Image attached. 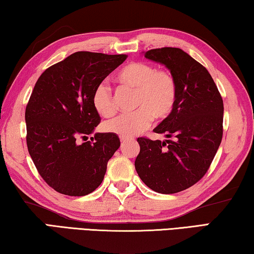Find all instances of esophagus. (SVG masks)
Masks as SVG:
<instances>
[{
    "label": "esophagus",
    "mask_w": 254,
    "mask_h": 254,
    "mask_svg": "<svg viewBox=\"0 0 254 254\" xmlns=\"http://www.w3.org/2000/svg\"><path fill=\"white\" fill-rule=\"evenodd\" d=\"M119 138H120V142H122V143H125V142H127V140H134V138H129V137H125V136H120L119 137Z\"/></svg>",
    "instance_id": "1"
}]
</instances>
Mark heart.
<instances>
[{"instance_id": "1", "label": "heart", "mask_w": 254, "mask_h": 254, "mask_svg": "<svg viewBox=\"0 0 254 254\" xmlns=\"http://www.w3.org/2000/svg\"><path fill=\"white\" fill-rule=\"evenodd\" d=\"M117 80L136 89L132 112L119 115L105 124V129L120 136L139 134L155 119L168 118L176 107L178 84L171 70L156 68L145 62H132L119 70ZM92 105L102 117H111L117 110L112 92L106 83H100L92 93Z\"/></svg>"}]
</instances>
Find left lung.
<instances>
[{
	"label": "left lung",
	"mask_w": 254,
	"mask_h": 254,
	"mask_svg": "<svg viewBox=\"0 0 254 254\" xmlns=\"http://www.w3.org/2000/svg\"><path fill=\"white\" fill-rule=\"evenodd\" d=\"M144 56L171 70L178 98L172 114L153 130L171 139L137 138L140 151L135 169L148 188L177 193L208 171L223 137V99L205 66L182 49L156 48Z\"/></svg>",
	"instance_id": "1"
}]
</instances>
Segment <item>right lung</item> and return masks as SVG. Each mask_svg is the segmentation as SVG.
<instances>
[{"mask_svg": "<svg viewBox=\"0 0 254 254\" xmlns=\"http://www.w3.org/2000/svg\"><path fill=\"white\" fill-rule=\"evenodd\" d=\"M127 55L77 52L39 76L26 107L27 146L46 184L67 196H85L101 185L108 161L120 146L118 136L98 132L101 122L92 93Z\"/></svg>", "mask_w": 254, "mask_h": 254, "instance_id": "add662e5", "label": "right lung"}]
</instances>
